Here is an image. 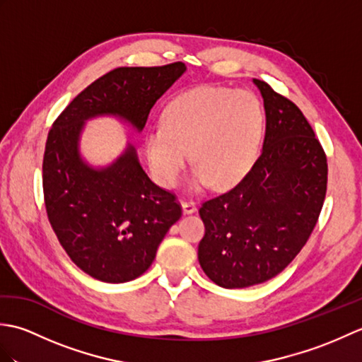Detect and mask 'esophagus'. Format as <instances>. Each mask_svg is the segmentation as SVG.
I'll return each mask as SVG.
<instances>
[{"mask_svg": "<svg viewBox=\"0 0 362 362\" xmlns=\"http://www.w3.org/2000/svg\"><path fill=\"white\" fill-rule=\"evenodd\" d=\"M182 209L185 214H191L196 211V202L191 201V199H187V201H182Z\"/></svg>", "mask_w": 362, "mask_h": 362, "instance_id": "1", "label": "esophagus"}]
</instances>
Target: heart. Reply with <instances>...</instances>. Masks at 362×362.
Returning a JSON list of instances; mask_svg holds the SVG:
<instances>
[{
    "label": "heart",
    "mask_w": 362,
    "mask_h": 362,
    "mask_svg": "<svg viewBox=\"0 0 362 362\" xmlns=\"http://www.w3.org/2000/svg\"><path fill=\"white\" fill-rule=\"evenodd\" d=\"M259 99L244 90L196 87L168 103L161 126L144 135V156L160 187L179 185L187 163H193L191 187H236L258 158L264 135Z\"/></svg>",
    "instance_id": "heart-1"
}]
</instances>
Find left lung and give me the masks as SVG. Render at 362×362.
Masks as SVG:
<instances>
[{
  "instance_id": "obj_1",
  "label": "left lung",
  "mask_w": 362,
  "mask_h": 362,
  "mask_svg": "<svg viewBox=\"0 0 362 362\" xmlns=\"http://www.w3.org/2000/svg\"><path fill=\"white\" fill-rule=\"evenodd\" d=\"M253 82L266 110L263 152L236 187L199 209V263L228 289L279 275L308 241L327 194L325 151L302 110L267 82Z\"/></svg>"
}]
</instances>
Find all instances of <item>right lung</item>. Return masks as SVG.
<instances>
[{"label": "right lung", "mask_w": 362, "mask_h": 362, "mask_svg": "<svg viewBox=\"0 0 362 362\" xmlns=\"http://www.w3.org/2000/svg\"><path fill=\"white\" fill-rule=\"evenodd\" d=\"M183 62L121 66L82 90L54 121L43 156L46 214L73 263L96 280L124 283L148 271L182 206L138 163L132 146L104 169L83 163V122L115 115L143 130L157 99L185 73Z\"/></svg>", "instance_id": "obj_1"}]
</instances>
